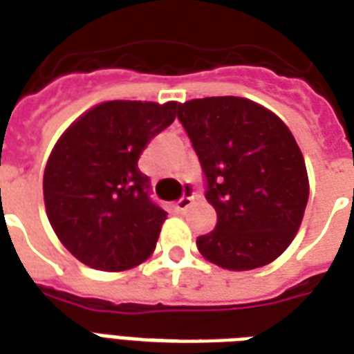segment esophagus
I'll use <instances>...</instances> for the list:
<instances>
[{"label":"esophagus","mask_w":354,"mask_h":354,"mask_svg":"<svg viewBox=\"0 0 354 354\" xmlns=\"http://www.w3.org/2000/svg\"><path fill=\"white\" fill-rule=\"evenodd\" d=\"M192 203H194V192L188 188L187 194L183 196L179 202L175 203V209H177V211H187L188 207H192Z\"/></svg>","instance_id":"esophagus-1"}]
</instances>
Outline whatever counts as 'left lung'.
Wrapping results in <instances>:
<instances>
[{"label":"left lung","instance_id":"left-lung-1","mask_svg":"<svg viewBox=\"0 0 354 354\" xmlns=\"http://www.w3.org/2000/svg\"><path fill=\"white\" fill-rule=\"evenodd\" d=\"M200 158L215 230L196 239L203 259L247 272L292 243L309 198L306 162L275 113L247 97L216 95L177 107Z\"/></svg>","mask_w":354,"mask_h":354}]
</instances>
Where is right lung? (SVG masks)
<instances>
[{
	"instance_id": "add662e5",
	"label": "right lung",
	"mask_w": 354,
	"mask_h": 354,
	"mask_svg": "<svg viewBox=\"0 0 354 354\" xmlns=\"http://www.w3.org/2000/svg\"><path fill=\"white\" fill-rule=\"evenodd\" d=\"M177 102H103L54 145L45 175L46 216L75 259L124 272L151 257L167 213L138 167L147 143L177 117Z\"/></svg>"
}]
</instances>
